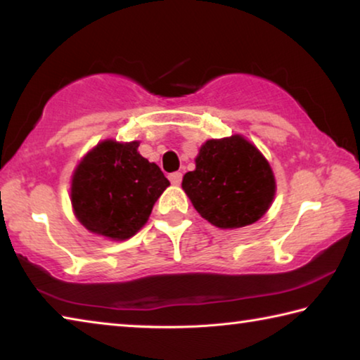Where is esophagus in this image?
I'll use <instances>...</instances> for the list:
<instances>
[{"instance_id":"esophagus-1","label":"esophagus","mask_w":360,"mask_h":360,"mask_svg":"<svg viewBox=\"0 0 360 360\" xmlns=\"http://www.w3.org/2000/svg\"><path fill=\"white\" fill-rule=\"evenodd\" d=\"M169 178V181H172V184H174V186H179L181 184V181H182V173H179V172H176V173H172L168 176Z\"/></svg>"}]
</instances>
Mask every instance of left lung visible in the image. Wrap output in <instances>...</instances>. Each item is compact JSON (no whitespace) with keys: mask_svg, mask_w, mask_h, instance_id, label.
I'll list each match as a JSON object with an SVG mask.
<instances>
[{"mask_svg":"<svg viewBox=\"0 0 360 360\" xmlns=\"http://www.w3.org/2000/svg\"><path fill=\"white\" fill-rule=\"evenodd\" d=\"M193 208L219 229L257 222L270 210L276 181L266 158L241 135L208 139L182 178Z\"/></svg>","mask_w":360,"mask_h":360,"instance_id":"left-lung-1","label":"left lung"}]
</instances>
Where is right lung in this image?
I'll return each mask as SVG.
<instances>
[{
  "label": "right lung",
  "instance_id": "1",
  "mask_svg": "<svg viewBox=\"0 0 360 360\" xmlns=\"http://www.w3.org/2000/svg\"><path fill=\"white\" fill-rule=\"evenodd\" d=\"M139 141L105 139L79 162L71 178L77 221L112 241L131 238L144 227L169 181L138 152Z\"/></svg>",
  "mask_w": 360,
  "mask_h": 360
}]
</instances>
